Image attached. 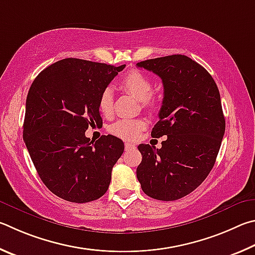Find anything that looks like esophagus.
Instances as JSON below:
<instances>
[{"mask_svg":"<svg viewBox=\"0 0 255 255\" xmlns=\"http://www.w3.org/2000/svg\"><path fill=\"white\" fill-rule=\"evenodd\" d=\"M130 148H134V144L133 143H130V142H127V143H125V149H130Z\"/></svg>","mask_w":255,"mask_h":255,"instance_id":"34e87169","label":"esophagus"}]
</instances>
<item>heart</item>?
Wrapping results in <instances>:
<instances>
[{"mask_svg": "<svg viewBox=\"0 0 255 255\" xmlns=\"http://www.w3.org/2000/svg\"><path fill=\"white\" fill-rule=\"evenodd\" d=\"M125 93L134 96L141 102V105L145 109H154L157 107V101L151 96L153 89V84L148 76L141 71L132 70L123 78L121 83ZM98 110L104 116H110L113 113V93L110 88H105L101 93L98 98ZM144 122L142 120L122 119L115 122L110 128L112 134L124 140H135L140 136L144 128Z\"/></svg>", "mask_w": 255, "mask_h": 255, "instance_id": "b5f03b06", "label": "heart"}]
</instances>
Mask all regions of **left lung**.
Here are the masks:
<instances>
[{
	"mask_svg": "<svg viewBox=\"0 0 255 255\" xmlns=\"http://www.w3.org/2000/svg\"><path fill=\"white\" fill-rule=\"evenodd\" d=\"M162 79L163 100L153 137L166 135L161 149L139 144L141 188L158 200H177L206 179L225 133L220 92L211 74L184 55L140 61Z\"/></svg>",
	"mask_w": 255,
	"mask_h": 255,
	"instance_id": "left-lung-1",
	"label": "left lung"
}]
</instances>
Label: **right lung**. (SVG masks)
I'll use <instances>...</instances> for the list:
<instances>
[{
  "label": "right lung",
  "instance_id": "1",
  "mask_svg": "<svg viewBox=\"0 0 255 255\" xmlns=\"http://www.w3.org/2000/svg\"><path fill=\"white\" fill-rule=\"evenodd\" d=\"M124 67L67 58L43 69L31 85L23 139L40 179L58 197L83 204L109 189L124 143L110 134L94 143L85 132L102 122L98 98Z\"/></svg>",
  "mask_w": 255,
  "mask_h": 255
}]
</instances>
